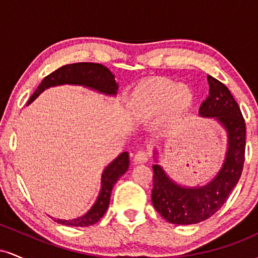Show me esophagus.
I'll list each match as a JSON object with an SVG mask.
<instances>
[{
	"label": "esophagus",
	"mask_w": 258,
	"mask_h": 258,
	"mask_svg": "<svg viewBox=\"0 0 258 258\" xmlns=\"http://www.w3.org/2000/svg\"><path fill=\"white\" fill-rule=\"evenodd\" d=\"M148 159H149V154L143 149L138 150L135 155V161L138 162V164H144V162L148 161Z\"/></svg>",
	"instance_id": "esophagus-1"
}]
</instances>
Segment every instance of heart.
<instances>
[{
	"instance_id": "1",
	"label": "heart",
	"mask_w": 258,
	"mask_h": 258,
	"mask_svg": "<svg viewBox=\"0 0 258 258\" xmlns=\"http://www.w3.org/2000/svg\"><path fill=\"white\" fill-rule=\"evenodd\" d=\"M193 94L184 85L159 80L139 87L133 96V105L144 116H155L165 109L167 117L176 119L188 110Z\"/></svg>"
}]
</instances>
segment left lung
Here are the masks:
<instances>
[{
	"instance_id": "8db88e82",
	"label": "left lung",
	"mask_w": 258,
	"mask_h": 258,
	"mask_svg": "<svg viewBox=\"0 0 258 258\" xmlns=\"http://www.w3.org/2000/svg\"><path fill=\"white\" fill-rule=\"evenodd\" d=\"M207 81L209 96L201 103L199 115L214 117L226 128V159L211 182L193 188L177 184L160 165H154L153 205L165 220L173 224L199 223L216 214L236 185L244 167L246 127L240 108L226 85L210 75Z\"/></svg>"
}]
</instances>
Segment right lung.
Returning a JSON list of instances; mask_svg holds the SVG:
<instances>
[{
    "mask_svg": "<svg viewBox=\"0 0 258 258\" xmlns=\"http://www.w3.org/2000/svg\"><path fill=\"white\" fill-rule=\"evenodd\" d=\"M65 84L81 85L98 91L100 93L108 94V96H115L117 91V84L115 82L114 75L104 65L98 63H74L60 67L55 72L47 75L30 97L28 104L36 99L47 88ZM128 165V153L123 152L106 166L102 174V189H100L98 199L87 214L74 220H55L54 218V221L64 226L72 227H88L97 223L104 216L108 209L112 186L126 172Z\"/></svg>",
    "mask_w": 258,
    "mask_h": 258,
    "instance_id": "1",
    "label": "right lung"
}]
</instances>
